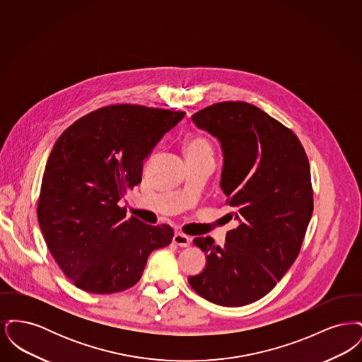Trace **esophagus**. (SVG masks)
Instances as JSON below:
<instances>
[{"label": "esophagus", "instance_id": "esophagus-1", "mask_svg": "<svg viewBox=\"0 0 362 362\" xmlns=\"http://www.w3.org/2000/svg\"><path fill=\"white\" fill-rule=\"evenodd\" d=\"M173 241L179 247H187V245H189V243H191V239H189V236L182 233V232H176L173 235Z\"/></svg>", "mask_w": 362, "mask_h": 362}]
</instances>
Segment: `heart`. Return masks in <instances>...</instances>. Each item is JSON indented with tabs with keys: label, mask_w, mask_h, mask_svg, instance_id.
Returning a JSON list of instances; mask_svg holds the SVG:
<instances>
[{
	"label": "heart",
	"mask_w": 362,
	"mask_h": 362,
	"mask_svg": "<svg viewBox=\"0 0 362 362\" xmlns=\"http://www.w3.org/2000/svg\"><path fill=\"white\" fill-rule=\"evenodd\" d=\"M185 152L187 157H210L213 158V149L210 142L204 136H189L185 142Z\"/></svg>",
	"instance_id": "1"
}]
</instances>
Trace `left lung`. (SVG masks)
<instances>
[{"mask_svg": "<svg viewBox=\"0 0 362 362\" xmlns=\"http://www.w3.org/2000/svg\"><path fill=\"white\" fill-rule=\"evenodd\" d=\"M191 119L221 144V189L239 225L223 247L194 239L207 263L189 285L217 305H247L270 292L300 252L313 211L310 161L292 130L254 104H211Z\"/></svg>", "mask_w": 362, "mask_h": 362, "instance_id": "obj_1", "label": "left lung"}]
</instances>
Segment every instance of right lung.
<instances>
[{
    "label": "right lung",
    "instance_id": "add662e5",
    "mask_svg": "<svg viewBox=\"0 0 362 362\" xmlns=\"http://www.w3.org/2000/svg\"><path fill=\"white\" fill-rule=\"evenodd\" d=\"M186 112L114 104L77 119L59 136L43 173L37 221L52 258L81 291L110 294L139 281L151 252L173 238L119 201L141 183L144 160Z\"/></svg>",
    "mask_w": 362,
    "mask_h": 362
}]
</instances>
